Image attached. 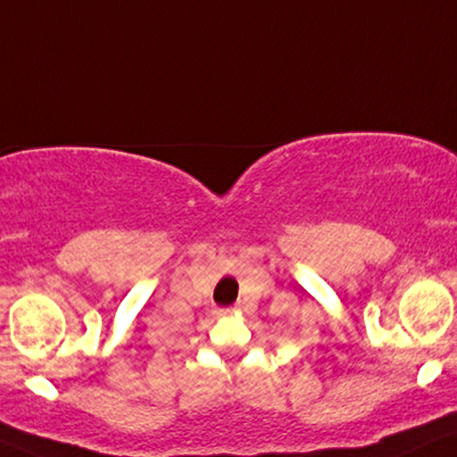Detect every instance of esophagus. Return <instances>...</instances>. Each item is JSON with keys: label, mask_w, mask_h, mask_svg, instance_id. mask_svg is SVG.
<instances>
[{"label": "esophagus", "mask_w": 457, "mask_h": 457, "mask_svg": "<svg viewBox=\"0 0 457 457\" xmlns=\"http://www.w3.org/2000/svg\"><path fill=\"white\" fill-rule=\"evenodd\" d=\"M237 312V307H227V309H220V315H230Z\"/></svg>", "instance_id": "esophagus-1"}]
</instances>
